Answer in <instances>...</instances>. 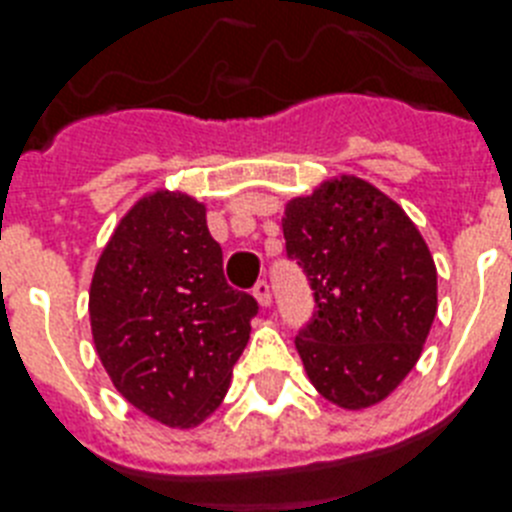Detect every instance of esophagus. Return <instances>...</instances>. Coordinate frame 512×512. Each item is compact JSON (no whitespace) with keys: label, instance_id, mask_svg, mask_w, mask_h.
<instances>
[{"label":"esophagus","instance_id":"34e87169","mask_svg":"<svg viewBox=\"0 0 512 512\" xmlns=\"http://www.w3.org/2000/svg\"><path fill=\"white\" fill-rule=\"evenodd\" d=\"M252 294H255V299H257V304H260V307H270V286H268V281H257V286H255V289H252Z\"/></svg>","mask_w":512,"mask_h":512}]
</instances>
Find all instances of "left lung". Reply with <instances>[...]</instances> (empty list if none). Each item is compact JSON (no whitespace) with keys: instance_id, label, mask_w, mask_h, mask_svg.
Returning a JSON list of instances; mask_svg holds the SVG:
<instances>
[{"instance_id":"obj_1","label":"left lung","mask_w":512,"mask_h":512,"mask_svg":"<svg viewBox=\"0 0 512 512\" xmlns=\"http://www.w3.org/2000/svg\"><path fill=\"white\" fill-rule=\"evenodd\" d=\"M286 252L315 291L296 336L322 398L359 411L385 401L422 356L437 268L403 208L359 176H333L283 210Z\"/></svg>"}]
</instances>
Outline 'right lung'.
Returning <instances> with one entry per match:
<instances>
[{"label": "right lung", "instance_id": "add662e5", "mask_svg": "<svg viewBox=\"0 0 512 512\" xmlns=\"http://www.w3.org/2000/svg\"><path fill=\"white\" fill-rule=\"evenodd\" d=\"M88 312L114 388L150 419L190 429L221 406L257 302L223 278L205 205L158 190L124 213L103 247Z\"/></svg>", "mask_w": 512, "mask_h": 512}]
</instances>
